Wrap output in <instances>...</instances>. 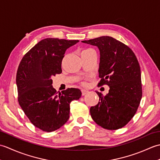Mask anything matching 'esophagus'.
I'll use <instances>...</instances> for the list:
<instances>
[{
  "label": "esophagus",
  "mask_w": 160,
  "mask_h": 160,
  "mask_svg": "<svg viewBox=\"0 0 160 160\" xmlns=\"http://www.w3.org/2000/svg\"><path fill=\"white\" fill-rule=\"evenodd\" d=\"M81 91H82V96H84V95L87 94L88 92H89V91H87L86 89H82V90H81Z\"/></svg>",
  "instance_id": "obj_1"
}]
</instances>
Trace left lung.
<instances>
[{"mask_svg":"<svg viewBox=\"0 0 160 160\" xmlns=\"http://www.w3.org/2000/svg\"><path fill=\"white\" fill-rule=\"evenodd\" d=\"M82 42L98 47L101 78L98 86L107 84L110 88L106 96L96 91L100 99L98 104L90 108L91 118L105 129L122 128L135 115L142 96L137 58L127 45L110 36Z\"/></svg>","mask_w":160,"mask_h":160,"instance_id":"left-lung-1","label":"left lung"}]
</instances>
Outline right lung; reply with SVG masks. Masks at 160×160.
<instances>
[{"label": "right lung", "instance_id": "add662e5", "mask_svg": "<svg viewBox=\"0 0 160 160\" xmlns=\"http://www.w3.org/2000/svg\"><path fill=\"white\" fill-rule=\"evenodd\" d=\"M78 42L43 39L19 64L16 73L18 103L30 122L43 131H54L65 124L69 118L71 102L82 95L75 88L58 93L52 85V77L62 73L61 64L66 50Z\"/></svg>", "mask_w": 160, "mask_h": 160}]
</instances>
